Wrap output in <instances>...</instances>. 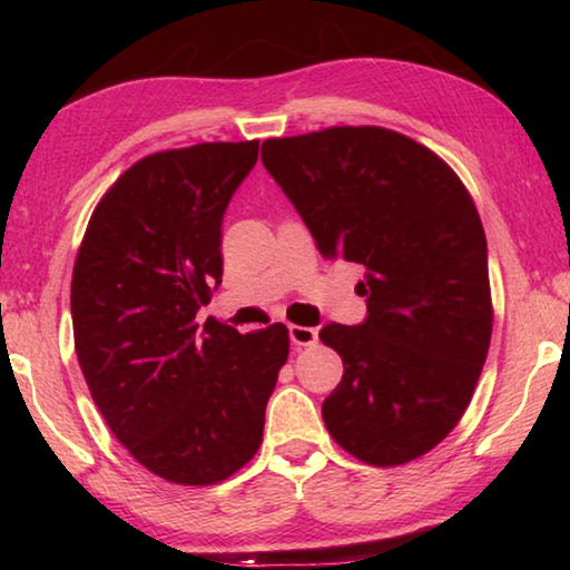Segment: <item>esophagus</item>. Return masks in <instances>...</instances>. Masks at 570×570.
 I'll return each mask as SVG.
<instances>
[{
    "label": "esophagus",
    "mask_w": 570,
    "mask_h": 570,
    "mask_svg": "<svg viewBox=\"0 0 570 570\" xmlns=\"http://www.w3.org/2000/svg\"><path fill=\"white\" fill-rule=\"evenodd\" d=\"M288 340L296 346H312L316 342V330H312V326L288 324Z\"/></svg>",
    "instance_id": "obj_1"
}]
</instances>
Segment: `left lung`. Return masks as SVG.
I'll return each instance as SVG.
<instances>
[{
  "mask_svg": "<svg viewBox=\"0 0 570 570\" xmlns=\"http://www.w3.org/2000/svg\"><path fill=\"white\" fill-rule=\"evenodd\" d=\"M262 160L322 254L364 268L366 320L320 332L344 362L326 430L366 465L422 458L465 414L493 334L468 188L438 153L377 125L268 138Z\"/></svg>",
  "mask_w": 570,
  "mask_h": 570,
  "instance_id": "obj_1",
  "label": "left lung"
}]
</instances>
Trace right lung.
<instances>
[{"instance_id":"right-lung-1","label":"right lung","mask_w":570,"mask_h":570,"mask_svg":"<svg viewBox=\"0 0 570 570\" xmlns=\"http://www.w3.org/2000/svg\"><path fill=\"white\" fill-rule=\"evenodd\" d=\"M258 140L140 158L95 206L72 268L75 352L105 422L176 485H216L256 455L288 330L238 334L196 312L220 284V220Z\"/></svg>"}]
</instances>
